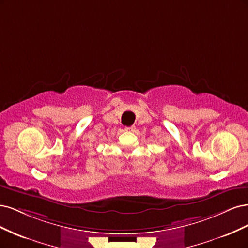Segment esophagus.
Instances as JSON below:
<instances>
[{
    "mask_svg": "<svg viewBox=\"0 0 248 248\" xmlns=\"http://www.w3.org/2000/svg\"><path fill=\"white\" fill-rule=\"evenodd\" d=\"M124 130L125 131H127V132H134L135 131V126H126V127H124Z\"/></svg>",
    "mask_w": 248,
    "mask_h": 248,
    "instance_id": "1",
    "label": "esophagus"
}]
</instances>
